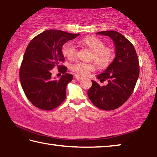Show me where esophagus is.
Returning a JSON list of instances; mask_svg holds the SVG:
<instances>
[{
  "mask_svg": "<svg viewBox=\"0 0 157 157\" xmlns=\"http://www.w3.org/2000/svg\"><path fill=\"white\" fill-rule=\"evenodd\" d=\"M75 78H76V79H78V80H80V79H82V78L80 76H79V75H75Z\"/></svg>",
  "mask_w": 157,
  "mask_h": 157,
  "instance_id": "esophagus-1",
  "label": "esophagus"
}]
</instances>
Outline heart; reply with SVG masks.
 <instances>
[{
  "label": "heart",
  "mask_w": 157,
  "mask_h": 157,
  "mask_svg": "<svg viewBox=\"0 0 157 157\" xmlns=\"http://www.w3.org/2000/svg\"><path fill=\"white\" fill-rule=\"evenodd\" d=\"M79 44L88 48L92 51L91 60L94 61L101 68L107 66L113 59V52L109 48L105 47L104 41L96 36H87L79 41ZM63 56L67 59L72 60L77 57L78 49L75 44L71 42H67L62 47ZM71 70L77 75L86 76L95 69L94 63L76 62L71 66Z\"/></svg>",
  "instance_id": "heart-1"
}]
</instances>
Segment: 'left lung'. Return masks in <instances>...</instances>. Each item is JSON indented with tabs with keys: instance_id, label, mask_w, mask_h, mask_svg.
Returning a JSON list of instances; mask_svg holds the SVG:
<instances>
[{
	"instance_id": "8db88e82",
	"label": "left lung",
	"mask_w": 157,
	"mask_h": 157,
	"mask_svg": "<svg viewBox=\"0 0 157 157\" xmlns=\"http://www.w3.org/2000/svg\"><path fill=\"white\" fill-rule=\"evenodd\" d=\"M108 36L116 46V57L104 72L98 75L100 82L107 80L106 86H100L92 80L88 96L95 107L105 111L120 107L131 96L139 76V62L133 44L116 31L98 32Z\"/></svg>"
}]
</instances>
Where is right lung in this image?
Returning a JSON list of instances; mask_svg holds the SVG:
<instances>
[{"label": "right lung", "mask_w": 157, "mask_h": 157, "mask_svg": "<svg viewBox=\"0 0 157 157\" xmlns=\"http://www.w3.org/2000/svg\"><path fill=\"white\" fill-rule=\"evenodd\" d=\"M79 34L58 30H46L32 39L23 55L19 77L21 86L30 102L40 109L50 111L65 100L66 86L73 76L66 73L67 68L59 65L65 58L62 46ZM55 67L64 74L59 80L52 79Z\"/></svg>", "instance_id": "1"}]
</instances>
